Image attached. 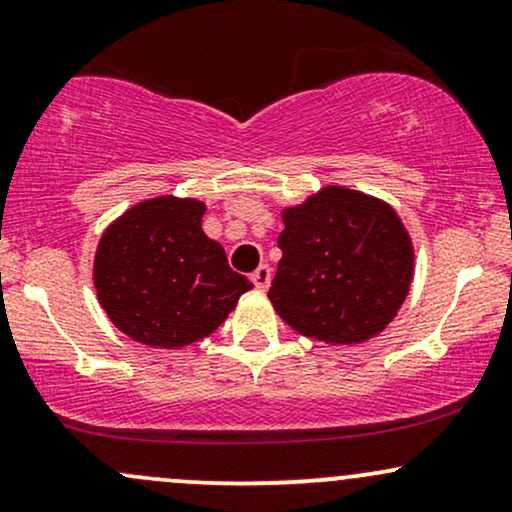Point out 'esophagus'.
Returning <instances> with one entry per match:
<instances>
[{
    "label": "esophagus",
    "instance_id": "obj_1",
    "mask_svg": "<svg viewBox=\"0 0 512 512\" xmlns=\"http://www.w3.org/2000/svg\"><path fill=\"white\" fill-rule=\"evenodd\" d=\"M269 281H272V269H269L267 264H262V267H257L255 272H252V284H255V289L267 291Z\"/></svg>",
    "mask_w": 512,
    "mask_h": 512
}]
</instances>
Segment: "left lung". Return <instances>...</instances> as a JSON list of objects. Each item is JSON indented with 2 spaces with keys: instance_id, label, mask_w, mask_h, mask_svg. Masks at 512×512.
<instances>
[{
  "instance_id": "obj_1",
  "label": "left lung",
  "mask_w": 512,
  "mask_h": 512,
  "mask_svg": "<svg viewBox=\"0 0 512 512\" xmlns=\"http://www.w3.org/2000/svg\"><path fill=\"white\" fill-rule=\"evenodd\" d=\"M281 221V260L267 293L281 320L332 346L378 337L414 279V243L397 211L327 185L281 209Z\"/></svg>"
}]
</instances>
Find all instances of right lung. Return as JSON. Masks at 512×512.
Instances as JSON below:
<instances>
[{"mask_svg":"<svg viewBox=\"0 0 512 512\" xmlns=\"http://www.w3.org/2000/svg\"><path fill=\"white\" fill-rule=\"evenodd\" d=\"M207 204L161 195L129 207L98 240L93 286L110 322L134 342L182 349L209 337L252 289L202 231Z\"/></svg>","mask_w":512,"mask_h":512,"instance_id":"1","label":"right lung"}]
</instances>
